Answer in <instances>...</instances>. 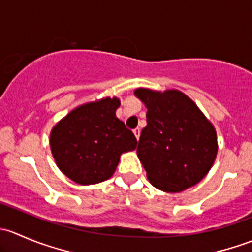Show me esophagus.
Here are the masks:
<instances>
[{
    "instance_id": "obj_1",
    "label": "esophagus",
    "mask_w": 252,
    "mask_h": 252,
    "mask_svg": "<svg viewBox=\"0 0 252 252\" xmlns=\"http://www.w3.org/2000/svg\"><path fill=\"white\" fill-rule=\"evenodd\" d=\"M133 133H134V135H135V138L139 140V138H140V129H139V128L134 129Z\"/></svg>"
}]
</instances>
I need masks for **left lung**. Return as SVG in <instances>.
Masks as SVG:
<instances>
[{"instance_id": "left-lung-1", "label": "left lung", "mask_w": 252, "mask_h": 252, "mask_svg": "<svg viewBox=\"0 0 252 252\" xmlns=\"http://www.w3.org/2000/svg\"><path fill=\"white\" fill-rule=\"evenodd\" d=\"M134 94L147 108L136 152L149 182L166 192L197 184L217 155L215 126L180 91L139 88Z\"/></svg>"}]
</instances>
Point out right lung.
Masks as SVG:
<instances>
[{
	"instance_id": "1",
	"label": "right lung",
	"mask_w": 252,
	"mask_h": 252,
	"mask_svg": "<svg viewBox=\"0 0 252 252\" xmlns=\"http://www.w3.org/2000/svg\"><path fill=\"white\" fill-rule=\"evenodd\" d=\"M117 97L74 108L52 128L50 146L62 173L80 185L105 182L113 175L123 152L138 145L133 131L116 117Z\"/></svg>"
}]
</instances>
